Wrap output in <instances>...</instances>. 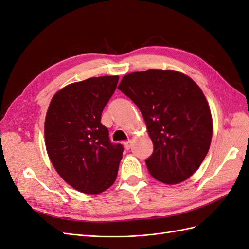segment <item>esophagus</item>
I'll return each mask as SVG.
<instances>
[{"mask_svg":"<svg viewBox=\"0 0 249 249\" xmlns=\"http://www.w3.org/2000/svg\"><path fill=\"white\" fill-rule=\"evenodd\" d=\"M124 147H125L126 149H130V148L132 147V141H131V140L125 141V142L124 143Z\"/></svg>","mask_w":249,"mask_h":249,"instance_id":"34e87169","label":"esophagus"}]
</instances>
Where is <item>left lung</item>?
<instances>
[{
	"mask_svg": "<svg viewBox=\"0 0 249 249\" xmlns=\"http://www.w3.org/2000/svg\"><path fill=\"white\" fill-rule=\"evenodd\" d=\"M118 89L137 105L154 143L145 160L150 175L167 185L190 178L213 135L212 114L199 86L183 72L147 70L125 74Z\"/></svg>",
	"mask_w": 249,
	"mask_h": 249,
	"instance_id": "1",
	"label": "left lung"
}]
</instances>
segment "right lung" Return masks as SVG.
<instances>
[{"label":"right lung","instance_id":"obj_1","mask_svg":"<svg viewBox=\"0 0 249 249\" xmlns=\"http://www.w3.org/2000/svg\"><path fill=\"white\" fill-rule=\"evenodd\" d=\"M118 76L71 83L55 93L44 122V142L53 166L65 182L86 194L114 184L124 147L113 145L102 112L114 93Z\"/></svg>","mask_w":249,"mask_h":249}]
</instances>
